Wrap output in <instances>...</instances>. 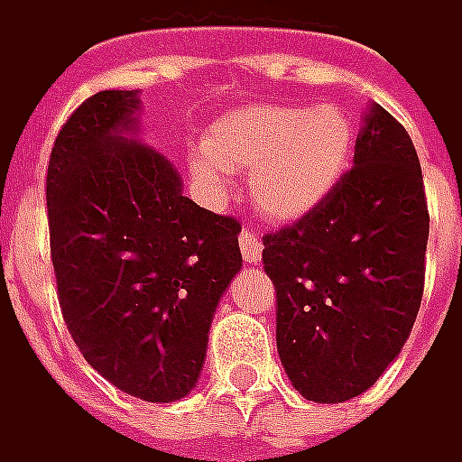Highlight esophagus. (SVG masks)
<instances>
[{
    "instance_id": "obj_1",
    "label": "esophagus",
    "mask_w": 462,
    "mask_h": 462,
    "mask_svg": "<svg viewBox=\"0 0 462 462\" xmlns=\"http://www.w3.org/2000/svg\"><path fill=\"white\" fill-rule=\"evenodd\" d=\"M238 244H241V256H244V262L256 264V262L262 259V238H259V234H256L254 228L244 226V231L238 234Z\"/></svg>"
}]
</instances>
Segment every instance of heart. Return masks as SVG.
I'll list each match as a JSON object with an SVG mask.
<instances>
[{"mask_svg":"<svg viewBox=\"0 0 462 462\" xmlns=\"http://www.w3.org/2000/svg\"><path fill=\"white\" fill-rule=\"evenodd\" d=\"M195 180L221 193L226 172H252V195L272 221H295L338 185L354 152V126L336 104L231 111L203 137Z\"/></svg>","mask_w":462,"mask_h":462,"instance_id":"heart-1","label":"heart"}]
</instances>
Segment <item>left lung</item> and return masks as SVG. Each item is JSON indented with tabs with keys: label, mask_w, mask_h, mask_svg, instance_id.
Here are the masks:
<instances>
[{
	"label": "left lung",
	"mask_w": 462,
	"mask_h": 462,
	"mask_svg": "<svg viewBox=\"0 0 462 462\" xmlns=\"http://www.w3.org/2000/svg\"><path fill=\"white\" fill-rule=\"evenodd\" d=\"M427 236L414 144L374 104L354 167L310 213L262 238L277 290V351L302 397H358L397 358L425 292Z\"/></svg>",
	"instance_id": "8db88e82"
}]
</instances>
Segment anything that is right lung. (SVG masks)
<instances>
[{
  "label": "right lung",
  "mask_w": 462,
  "mask_h": 462,
  "mask_svg": "<svg viewBox=\"0 0 462 462\" xmlns=\"http://www.w3.org/2000/svg\"><path fill=\"white\" fill-rule=\"evenodd\" d=\"M137 111V91H101L63 124L45 178L51 259L83 358L132 397L178 402L241 269V224L185 198L178 170L126 137Z\"/></svg>",
  "instance_id": "add662e5"
}]
</instances>
